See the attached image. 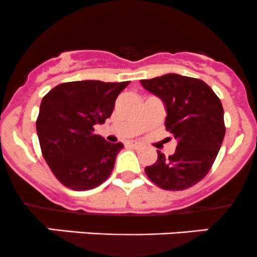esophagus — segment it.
<instances>
[{"mask_svg":"<svg viewBox=\"0 0 257 257\" xmlns=\"http://www.w3.org/2000/svg\"><path fill=\"white\" fill-rule=\"evenodd\" d=\"M127 146L135 147V149H140V147H142V144H140V142H135V141H131V142H127Z\"/></svg>","mask_w":257,"mask_h":257,"instance_id":"34e87169","label":"esophagus"}]
</instances>
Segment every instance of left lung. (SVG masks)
<instances>
[{"instance_id":"1","label":"left lung","mask_w":257,"mask_h":257,"mask_svg":"<svg viewBox=\"0 0 257 257\" xmlns=\"http://www.w3.org/2000/svg\"><path fill=\"white\" fill-rule=\"evenodd\" d=\"M141 85L162 100L165 126L177 140L174 154L166 157L157 151V161L145 171L164 190L189 189L206 176L223 141L220 98L202 80L177 73L141 80Z\"/></svg>"}]
</instances>
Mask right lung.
Instances as JSON below:
<instances>
[{
    "mask_svg": "<svg viewBox=\"0 0 257 257\" xmlns=\"http://www.w3.org/2000/svg\"><path fill=\"white\" fill-rule=\"evenodd\" d=\"M128 83L73 81L57 85L42 98L37 136L43 159L63 186L85 191L111 175L123 145L107 142L93 131L110 117Z\"/></svg>",
    "mask_w": 257,
    "mask_h": 257,
    "instance_id": "add662e5",
    "label": "right lung"
}]
</instances>
